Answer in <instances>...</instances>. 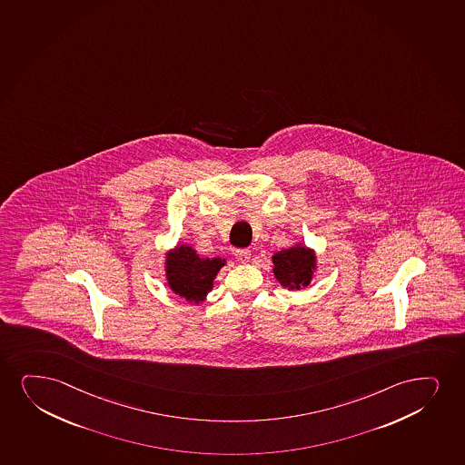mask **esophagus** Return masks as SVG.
<instances>
[{
  "label": "esophagus",
  "mask_w": 465,
  "mask_h": 465,
  "mask_svg": "<svg viewBox=\"0 0 465 465\" xmlns=\"http://www.w3.org/2000/svg\"><path fill=\"white\" fill-rule=\"evenodd\" d=\"M235 257L240 263H247L251 258V251L249 249H236Z\"/></svg>",
  "instance_id": "obj_1"
}]
</instances>
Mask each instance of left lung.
<instances>
[{
	"label": "left lung",
	"instance_id": "1",
	"mask_svg": "<svg viewBox=\"0 0 465 465\" xmlns=\"http://www.w3.org/2000/svg\"><path fill=\"white\" fill-rule=\"evenodd\" d=\"M275 279L283 287H307L312 279V271L315 270V255L307 247L296 246L281 251L272 257Z\"/></svg>",
	"mask_w": 465,
	"mask_h": 465
}]
</instances>
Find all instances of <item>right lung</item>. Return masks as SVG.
I'll use <instances>...</instances> for the list:
<instances>
[{
    "mask_svg": "<svg viewBox=\"0 0 465 465\" xmlns=\"http://www.w3.org/2000/svg\"><path fill=\"white\" fill-rule=\"evenodd\" d=\"M167 281L173 292L201 302L213 287V279L224 262L221 258H201L190 246H180L167 257Z\"/></svg>",
    "mask_w": 465,
    "mask_h": 465,
    "instance_id": "right-lung-1",
    "label": "right lung"
}]
</instances>
